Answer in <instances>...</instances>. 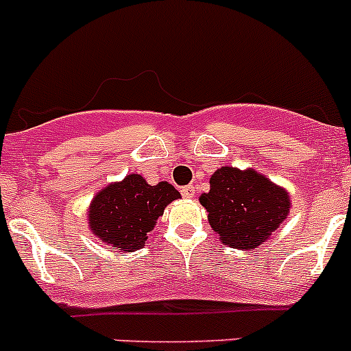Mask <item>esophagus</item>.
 Here are the masks:
<instances>
[{
  "instance_id": "34e87169",
  "label": "esophagus",
  "mask_w": 351,
  "mask_h": 351,
  "mask_svg": "<svg viewBox=\"0 0 351 351\" xmlns=\"http://www.w3.org/2000/svg\"><path fill=\"white\" fill-rule=\"evenodd\" d=\"M182 195L186 197V199H192V197L195 195V186H193V185L182 186Z\"/></svg>"
}]
</instances>
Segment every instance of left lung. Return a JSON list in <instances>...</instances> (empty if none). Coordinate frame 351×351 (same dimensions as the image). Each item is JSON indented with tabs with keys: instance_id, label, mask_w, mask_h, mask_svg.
Instances as JSON below:
<instances>
[{
	"instance_id": "obj_1",
	"label": "left lung",
	"mask_w": 351,
	"mask_h": 351,
	"mask_svg": "<svg viewBox=\"0 0 351 351\" xmlns=\"http://www.w3.org/2000/svg\"><path fill=\"white\" fill-rule=\"evenodd\" d=\"M200 195L210 228L231 248L252 250L280 228L290 213V195L254 169L223 166Z\"/></svg>"
}]
</instances>
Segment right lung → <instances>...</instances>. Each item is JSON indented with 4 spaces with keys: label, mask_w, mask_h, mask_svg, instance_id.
I'll return each instance as SVG.
<instances>
[{
    "label": "right lung",
    "mask_w": 351,
    "mask_h": 351,
    "mask_svg": "<svg viewBox=\"0 0 351 351\" xmlns=\"http://www.w3.org/2000/svg\"><path fill=\"white\" fill-rule=\"evenodd\" d=\"M180 197L171 183L149 185L145 178L132 173L97 192L87 214L89 228L93 234L118 250H138L165 207Z\"/></svg>",
    "instance_id": "add662e5"
}]
</instances>
